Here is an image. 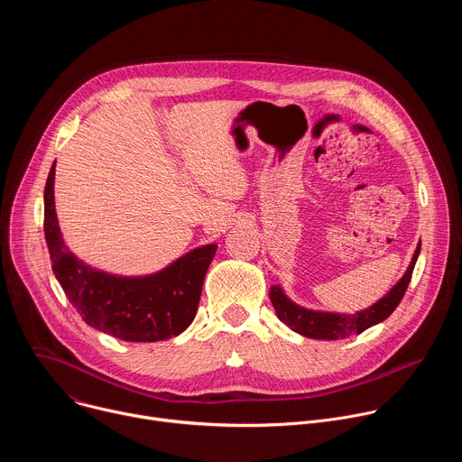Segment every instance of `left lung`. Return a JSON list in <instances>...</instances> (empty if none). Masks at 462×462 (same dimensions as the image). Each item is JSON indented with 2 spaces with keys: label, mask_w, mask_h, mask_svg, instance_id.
<instances>
[{
  "label": "left lung",
  "mask_w": 462,
  "mask_h": 462,
  "mask_svg": "<svg viewBox=\"0 0 462 462\" xmlns=\"http://www.w3.org/2000/svg\"><path fill=\"white\" fill-rule=\"evenodd\" d=\"M419 254H420V241L417 245V250L410 261V267L404 273V276L394 283L391 291L385 296H382L376 303L355 314L312 310V309L301 307L294 303L280 285H273L269 296L278 318L287 327H291L294 333L307 338H314V340H342V338L364 333L365 328L389 318V314L399 307L410 285Z\"/></svg>",
  "instance_id": "left-lung-1"
}]
</instances>
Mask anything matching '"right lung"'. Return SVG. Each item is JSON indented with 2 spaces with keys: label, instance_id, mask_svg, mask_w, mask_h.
Masks as SVG:
<instances>
[{
  "label": "right lung",
  "instance_id": "right-lung-1",
  "mask_svg": "<svg viewBox=\"0 0 462 462\" xmlns=\"http://www.w3.org/2000/svg\"><path fill=\"white\" fill-rule=\"evenodd\" d=\"M54 166L43 193V230L52 273L82 319L124 342H159L186 331L197 314L217 245H203L148 276L97 271L65 245L54 208Z\"/></svg>",
  "mask_w": 462,
  "mask_h": 462
}]
</instances>
